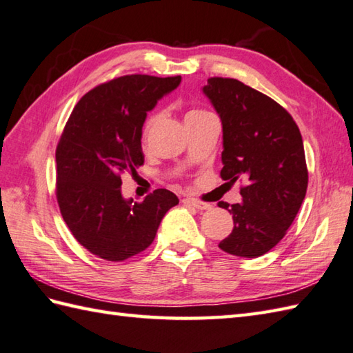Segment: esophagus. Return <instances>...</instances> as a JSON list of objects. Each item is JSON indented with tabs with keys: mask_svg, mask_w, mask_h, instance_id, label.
<instances>
[{
	"mask_svg": "<svg viewBox=\"0 0 353 353\" xmlns=\"http://www.w3.org/2000/svg\"><path fill=\"white\" fill-rule=\"evenodd\" d=\"M182 201H183V205L196 208V209H199V211H208V209L212 208V205L206 203V201H200V200L192 199V197H185Z\"/></svg>",
	"mask_w": 353,
	"mask_h": 353,
	"instance_id": "esophagus-1",
	"label": "esophagus"
}]
</instances>
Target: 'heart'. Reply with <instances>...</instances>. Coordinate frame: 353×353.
I'll return each instance as SVG.
<instances>
[{
	"label": "heart",
	"mask_w": 353,
	"mask_h": 353,
	"mask_svg": "<svg viewBox=\"0 0 353 353\" xmlns=\"http://www.w3.org/2000/svg\"><path fill=\"white\" fill-rule=\"evenodd\" d=\"M196 114H203V110H192V112H190V114L188 115H196ZM188 115H186V117H188ZM157 119H159V115H153L152 118H150L148 119V121H147V124H145V129H144V133L147 134L150 130H152L153 129V127L156 125V123H157Z\"/></svg>",
	"instance_id": "heart-1"
}]
</instances>
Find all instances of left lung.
I'll return each mask as SVG.
<instances>
[{
	"mask_svg": "<svg viewBox=\"0 0 353 353\" xmlns=\"http://www.w3.org/2000/svg\"><path fill=\"white\" fill-rule=\"evenodd\" d=\"M201 91L221 119V179L245 181L241 203H219L234 215V230L219 247L258 258L285 236L305 199L308 170L301 130L281 104L239 80L212 77Z\"/></svg>",
	"mask_w": 353,
	"mask_h": 353,
	"instance_id": "8db88e82",
	"label": "left lung"
}]
</instances>
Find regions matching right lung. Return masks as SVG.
<instances>
[{"mask_svg": "<svg viewBox=\"0 0 353 353\" xmlns=\"http://www.w3.org/2000/svg\"><path fill=\"white\" fill-rule=\"evenodd\" d=\"M182 77L124 76L94 88L76 104L56 150L57 203L77 241L99 258L119 262L145 250L176 194L156 190L124 199L121 174L144 163L147 112Z\"/></svg>", "mask_w": 353, "mask_h": 353, "instance_id": "obj_1", "label": "right lung"}]
</instances>
